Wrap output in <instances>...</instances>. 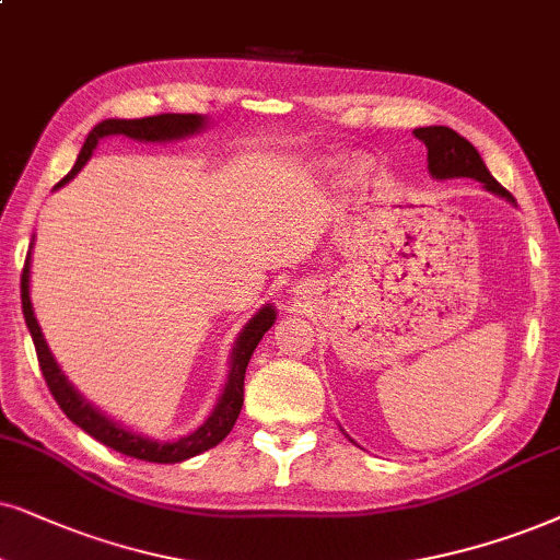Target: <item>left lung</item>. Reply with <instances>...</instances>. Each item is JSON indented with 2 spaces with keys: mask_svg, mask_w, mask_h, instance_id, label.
<instances>
[{
  "mask_svg": "<svg viewBox=\"0 0 560 560\" xmlns=\"http://www.w3.org/2000/svg\"><path fill=\"white\" fill-rule=\"evenodd\" d=\"M413 133L416 139H421L423 144H427L429 173L434 175L436 180L472 178L483 183L486 190H491V194H497L514 203L512 194H509V190L501 186L491 173H488L486 162L480 160L476 147H472L465 137H459L457 131L447 129V126H423V129H416Z\"/></svg>",
  "mask_w": 560,
  "mask_h": 560,
  "instance_id": "obj_1",
  "label": "left lung"
}]
</instances>
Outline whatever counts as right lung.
<instances>
[{
    "mask_svg": "<svg viewBox=\"0 0 560 560\" xmlns=\"http://www.w3.org/2000/svg\"><path fill=\"white\" fill-rule=\"evenodd\" d=\"M207 126V118L198 116V113H160V116H147V118H108V121L97 124L95 129L90 131V137L84 139L80 158H77L74 167L69 170L67 178L59 180L61 188L63 183H69L77 173L84 167V162L92 158V150L97 147V141L103 137H124L137 139V141H175L194 137ZM33 247V245H31ZM20 296H23V315L27 323V330H31L35 353H38L40 372H44L48 390H51L54 400L59 402V408L67 413L69 421H74L82 431H88L92 439L105 444V447L121 452V455L147 459V463H183V459L201 455L211 447H217L224 436L230 434L232 427H235L240 408H243V385H245V370L247 362H250L253 351L264 338V332L271 328L276 320V310L271 304L260 307L250 320L245 323L243 332L237 336L235 349H232L230 357V374L228 385H224L222 395H219V402L211 410V416L201 423L196 431H190L188 436L175 439V442H158V439L133 434V431L124 429L121 423H116L108 416L101 413L97 408H92L88 400L82 398L80 393L74 390L72 382L63 377V372L56 364L51 349H48L44 332H40V325L35 320L33 302H31V250H27L23 279H20Z\"/></svg>",
    "mask_w": 560,
    "mask_h": 560,
    "instance_id": "1",
    "label": "right lung"
}]
</instances>
